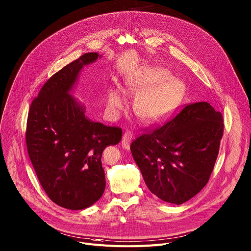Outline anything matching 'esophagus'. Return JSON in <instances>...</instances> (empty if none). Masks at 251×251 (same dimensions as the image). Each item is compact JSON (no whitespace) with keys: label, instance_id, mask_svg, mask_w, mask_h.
Segmentation results:
<instances>
[{"label":"esophagus","instance_id":"1","mask_svg":"<svg viewBox=\"0 0 251 251\" xmlns=\"http://www.w3.org/2000/svg\"><path fill=\"white\" fill-rule=\"evenodd\" d=\"M133 139V133L129 130H127L124 134H123V137H122V147L124 149H129L130 147V143Z\"/></svg>","mask_w":251,"mask_h":251}]
</instances>
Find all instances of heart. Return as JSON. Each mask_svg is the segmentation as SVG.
<instances>
[{
	"label": "heart",
	"instance_id": "obj_1",
	"mask_svg": "<svg viewBox=\"0 0 251 251\" xmlns=\"http://www.w3.org/2000/svg\"><path fill=\"white\" fill-rule=\"evenodd\" d=\"M139 91L143 93L136 104L138 115L146 121H156L176 108L181 98L182 85L165 71L156 70L146 76ZM107 101L112 111L119 110L123 106V99L118 90H111Z\"/></svg>",
	"mask_w": 251,
	"mask_h": 251
}]
</instances>
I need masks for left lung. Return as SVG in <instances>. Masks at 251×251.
Returning <instances> with one entry per match:
<instances>
[{
    "label": "left lung",
    "instance_id": "1",
    "mask_svg": "<svg viewBox=\"0 0 251 251\" xmlns=\"http://www.w3.org/2000/svg\"><path fill=\"white\" fill-rule=\"evenodd\" d=\"M223 129L221 113L199 102L137 137L130 149L149 191L176 205L196 196L213 172Z\"/></svg>",
    "mask_w": 251,
    "mask_h": 251
}]
</instances>
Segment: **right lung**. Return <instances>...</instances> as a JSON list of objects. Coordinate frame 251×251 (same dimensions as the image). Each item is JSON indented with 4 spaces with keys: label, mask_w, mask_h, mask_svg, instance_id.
Instances as JSON below:
<instances>
[{
    "label": "right lung",
    "mask_w": 251,
    "mask_h": 251,
    "mask_svg": "<svg viewBox=\"0 0 251 251\" xmlns=\"http://www.w3.org/2000/svg\"><path fill=\"white\" fill-rule=\"evenodd\" d=\"M101 57L81 55L50 77L30 106L26 144L41 186L56 205L86 209L102 197V153L122 139V129L94 122L73 97L79 72Z\"/></svg>",
    "instance_id": "add662e5"
}]
</instances>
